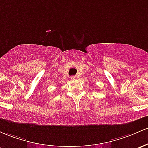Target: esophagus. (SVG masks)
Returning <instances> with one entry per match:
<instances>
[{
  "label": "esophagus",
  "mask_w": 148,
  "mask_h": 148,
  "mask_svg": "<svg viewBox=\"0 0 148 148\" xmlns=\"http://www.w3.org/2000/svg\"><path fill=\"white\" fill-rule=\"evenodd\" d=\"M71 79H76V76H71Z\"/></svg>",
  "instance_id": "34e87169"
}]
</instances>
